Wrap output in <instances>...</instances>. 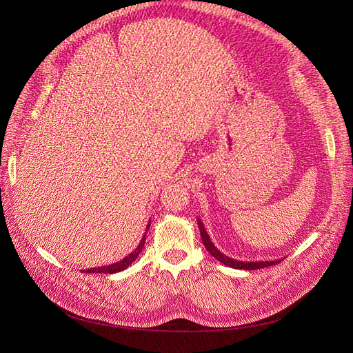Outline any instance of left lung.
<instances>
[{
    "label": "left lung",
    "mask_w": 353,
    "mask_h": 353,
    "mask_svg": "<svg viewBox=\"0 0 353 353\" xmlns=\"http://www.w3.org/2000/svg\"><path fill=\"white\" fill-rule=\"evenodd\" d=\"M197 225L200 228V236H201V241H203V245H205L206 250L213 256V258L218 259L219 262H222L223 265L230 266V268H234V270H248V271H252V270H259V268H265V266H271V265H275V263H280L283 259H275V261H253V262H245V261H237V259H232L230 258V256L223 254L218 250V248H215V244H213L210 241V237L209 234L206 232L205 230V225H203V222L197 218Z\"/></svg>",
    "instance_id": "8db88e82"
}]
</instances>
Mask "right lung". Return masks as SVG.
I'll return each instance as SVG.
<instances>
[{"label":"right lung","mask_w":353,"mask_h":353,"mask_svg":"<svg viewBox=\"0 0 353 353\" xmlns=\"http://www.w3.org/2000/svg\"><path fill=\"white\" fill-rule=\"evenodd\" d=\"M148 228H150V221H148V223H147V228H145V232H144V236H143V239H141L140 244L137 245V248H135V250H134V252H131L130 254L125 256V258H123L122 261L116 262V263H112V265H105V266H97V268H90V270H85V272H90V274H92V272H95V274H99V272H100V274H114V272H121V271L126 270L128 266H130V265H131V263H132V262L137 259V256L143 252L144 243H145V234H147Z\"/></svg>","instance_id":"add662e5"}]
</instances>
